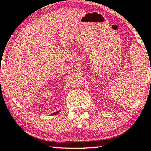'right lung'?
Returning a JSON list of instances; mask_svg holds the SVG:
<instances>
[{
  "mask_svg": "<svg viewBox=\"0 0 151 151\" xmlns=\"http://www.w3.org/2000/svg\"><path fill=\"white\" fill-rule=\"evenodd\" d=\"M59 111H60V110H59ZM59 111H57V112H55V113H53V114H52V115H53V114H58V113H59Z\"/></svg>",
  "mask_w": 151,
  "mask_h": 151,
  "instance_id": "right-lung-1",
  "label": "right lung"
}]
</instances>
